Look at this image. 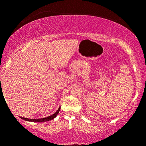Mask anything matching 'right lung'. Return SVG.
I'll list each match as a JSON object with an SVG mask.
<instances>
[{
	"label": "right lung",
	"mask_w": 146,
	"mask_h": 146,
	"mask_svg": "<svg viewBox=\"0 0 146 146\" xmlns=\"http://www.w3.org/2000/svg\"><path fill=\"white\" fill-rule=\"evenodd\" d=\"M60 110V107H59L58 110L54 114L51 115V116H48L47 117H44V118H41V119H28V118H25V117H21V119L25 120V121H31V122H45V121H51V120L54 119L55 117H56L57 115H58V113H59Z\"/></svg>",
	"instance_id": "right-lung-1"
}]
</instances>
